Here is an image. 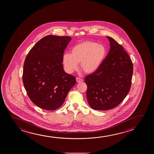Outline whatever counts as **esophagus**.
<instances>
[{
    "mask_svg": "<svg viewBox=\"0 0 154 154\" xmlns=\"http://www.w3.org/2000/svg\"><path fill=\"white\" fill-rule=\"evenodd\" d=\"M76 81H77V83H81V82H83V80L80 78L77 77V78H76Z\"/></svg>",
    "mask_w": 154,
    "mask_h": 154,
    "instance_id": "34e87169",
    "label": "esophagus"
}]
</instances>
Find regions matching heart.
<instances>
[{
  "label": "heart",
  "instance_id": "obj_1",
  "mask_svg": "<svg viewBox=\"0 0 154 154\" xmlns=\"http://www.w3.org/2000/svg\"><path fill=\"white\" fill-rule=\"evenodd\" d=\"M106 55L104 46L93 41H85L75 45L71 54H63V62L65 69L69 73L80 68L85 73L91 74L98 69Z\"/></svg>",
  "mask_w": 154,
  "mask_h": 154
}]
</instances>
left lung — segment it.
Segmentation results:
<instances>
[{"instance_id":"1","label":"left lung","mask_w":154,"mask_h":154,"mask_svg":"<svg viewBox=\"0 0 154 154\" xmlns=\"http://www.w3.org/2000/svg\"><path fill=\"white\" fill-rule=\"evenodd\" d=\"M110 49L100 67L86 76L88 103L93 109L106 111L124 100L131 86L133 63L121 45L106 36Z\"/></svg>"}]
</instances>
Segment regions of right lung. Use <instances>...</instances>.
<instances>
[{
  "mask_svg": "<svg viewBox=\"0 0 154 154\" xmlns=\"http://www.w3.org/2000/svg\"><path fill=\"white\" fill-rule=\"evenodd\" d=\"M71 39L68 36H45L34 45L25 60V89L32 102L42 109H58L76 84L75 76L67 74L62 63Z\"/></svg>",
  "mask_w": 154,
  "mask_h": 154,
  "instance_id": "add662e5",
  "label": "right lung"
}]
</instances>
